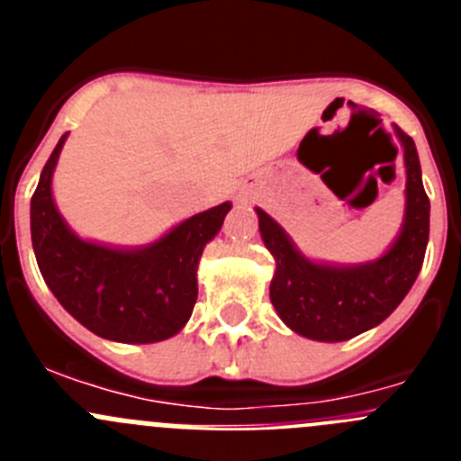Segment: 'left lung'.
Returning <instances> with one entry per match:
<instances>
[{
	"label": "left lung",
	"mask_w": 461,
	"mask_h": 461,
	"mask_svg": "<svg viewBox=\"0 0 461 461\" xmlns=\"http://www.w3.org/2000/svg\"><path fill=\"white\" fill-rule=\"evenodd\" d=\"M406 166V205L402 230L390 249L360 266L312 260L275 219L256 207L260 238L275 256L270 300L279 319L316 341H346L376 328L399 307L425 260L429 240V198L413 138L394 126Z\"/></svg>",
	"instance_id": "8db88e82"
}]
</instances>
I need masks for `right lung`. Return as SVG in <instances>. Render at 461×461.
<instances>
[{"label": "right lung", "instance_id": "right-lung-1", "mask_svg": "<svg viewBox=\"0 0 461 461\" xmlns=\"http://www.w3.org/2000/svg\"><path fill=\"white\" fill-rule=\"evenodd\" d=\"M68 133L32 195V247L48 288L80 325L110 341L154 344L177 335L198 297V260L230 203L185 219L145 247H108L73 233L52 198V173Z\"/></svg>", "mask_w": 461, "mask_h": 461}]
</instances>
